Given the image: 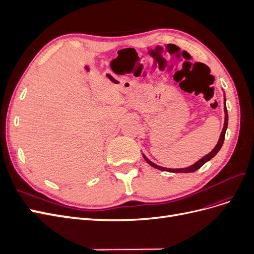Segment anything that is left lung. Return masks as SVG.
<instances>
[{"mask_svg": "<svg viewBox=\"0 0 254 254\" xmlns=\"http://www.w3.org/2000/svg\"><path fill=\"white\" fill-rule=\"evenodd\" d=\"M227 128H228V111H227V107H226V97H225V124H224V128H222V131L220 133L218 143L216 144V146H215L214 149L210 153H207V155H205L203 158H201L200 160L197 161V162L194 163L193 165H190V166L186 167V168H166V167H162V166H159L153 162H151V161L148 160L144 155H143V157H144L146 162H147L150 166L155 167V168H157V170H160V171H166V172H170V173H193V172H196L204 163H206L207 161H210L213 157H215V155H216V153L220 150L221 146H222V144H224V141H225V134H226Z\"/></svg>", "mask_w": 254, "mask_h": 254, "instance_id": "left-lung-1", "label": "left lung"}]
</instances>
